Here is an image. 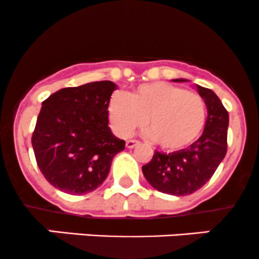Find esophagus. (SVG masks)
Wrapping results in <instances>:
<instances>
[{
  "label": "esophagus",
  "mask_w": 259,
  "mask_h": 259,
  "mask_svg": "<svg viewBox=\"0 0 259 259\" xmlns=\"http://www.w3.org/2000/svg\"><path fill=\"white\" fill-rule=\"evenodd\" d=\"M137 145H140V142H138V141H136V140H128L126 142V147L127 148H133V147H136Z\"/></svg>",
  "instance_id": "34e87169"
}]
</instances>
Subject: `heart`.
Segmentation results:
<instances>
[{
    "instance_id": "b5f03b06",
    "label": "heart",
    "mask_w": 259,
    "mask_h": 259,
    "mask_svg": "<svg viewBox=\"0 0 259 259\" xmlns=\"http://www.w3.org/2000/svg\"><path fill=\"white\" fill-rule=\"evenodd\" d=\"M114 132L128 137L146 123V135L162 148L176 151L195 142L205 126V103L199 94L165 81L138 85L128 96L116 93L108 102Z\"/></svg>"
}]
</instances>
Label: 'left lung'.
Here are the masks:
<instances>
[{"label":"left lung","mask_w":259,"mask_h":259,"mask_svg":"<svg viewBox=\"0 0 259 259\" xmlns=\"http://www.w3.org/2000/svg\"><path fill=\"white\" fill-rule=\"evenodd\" d=\"M176 83L188 79H172ZM199 96L208 109L203 135L188 148L163 153L155 151L142 172L152 188L163 194L190 195L205 185L227 153L229 114L219 97L211 89L195 84Z\"/></svg>","instance_id":"8db88e82"}]
</instances>
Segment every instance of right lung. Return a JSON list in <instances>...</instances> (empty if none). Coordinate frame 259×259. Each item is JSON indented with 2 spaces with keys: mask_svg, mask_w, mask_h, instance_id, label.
Instances as JSON below:
<instances>
[{
  "mask_svg": "<svg viewBox=\"0 0 259 259\" xmlns=\"http://www.w3.org/2000/svg\"><path fill=\"white\" fill-rule=\"evenodd\" d=\"M111 80L63 88L42 102L32 148L44 178L71 195L92 193L103 184L124 142L108 126Z\"/></svg>",
  "mask_w": 259,
  "mask_h": 259,
  "instance_id": "obj_1",
  "label": "right lung"
}]
</instances>
